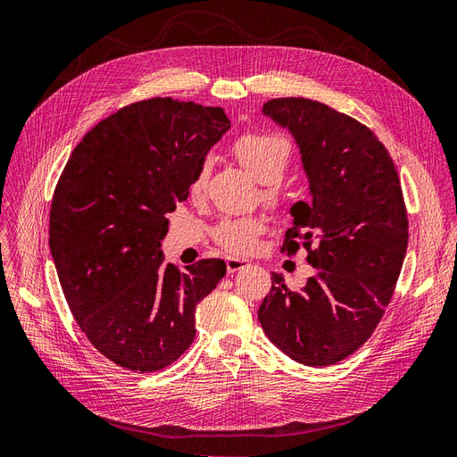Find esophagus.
I'll return each mask as SVG.
<instances>
[{"label": "esophagus", "instance_id": "esophagus-1", "mask_svg": "<svg viewBox=\"0 0 457 457\" xmlns=\"http://www.w3.org/2000/svg\"><path fill=\"white\" fill-rule=\"evenodd\" d=\"M225 262H227V271H228V273H234V271H238V270H242V268L247 266V261L236 259V257H227Z\"/></svg>", "mask_w": 457, "mask_h": 457}]
</instances>
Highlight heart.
<instances>
[{"label": "heart", "mask_w": 457, "mask_h": 457, "mask_svg": "<svg viewBox=\"0 0 457 457\" xmlns=\"http://www.w3.org/2000/svg\"><path fill=\"white\" fill-rule=\"evenodd\" d=\"M232 155L240 165L253 174L254 179L264 184L262 198L273 208L285 203V189L279 179L287 172L292 159V145L281 135L273 133H245L236 138L230 145ZM208 165H200L191 181V193L198 196L206 186ZM264 230V219L261 215H249L240 219H225L219 223L212 236L213 242L228 253H247L253 249L257 236Z\"/></svg>", "instance_id": "b5f03b06"}]
</instances>
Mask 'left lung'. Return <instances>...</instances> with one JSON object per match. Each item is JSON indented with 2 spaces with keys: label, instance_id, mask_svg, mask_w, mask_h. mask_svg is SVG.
<instances>
[{
  "label": "left lung",
  "instance_id": "left-lung-1",
  "mask_svg": "<svg viewBox=\"0 0 457 457\" xmlns=\"http://www.w3.org/2000/svg\"><path fill=\"white\" fill-rule=\"evenodd\" d=\"M262 112L302 154L312 200L290 208L281 251L303 245L315 276L290 290L271 273L259 320L292 360L332 366L371 337L392 300L409 244L403 191L385 144L354 118L303 97L271 99Z\"/></svg>",
  "mask_w": 457,
  "mask_h": 457
}]
</instances>
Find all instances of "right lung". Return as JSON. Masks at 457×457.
I'll use <instances>...</instances> for the list:
<instances>
[{
    "instance_id": "right-lung-1",
    "label": "right lung",
    "mask_w": 457,
    "mask_h": 457,
    "mask_svg": "<svg viewBox=\"0 0 457 457\" xmlns=\"http://www.w3.org/2000/svg\"><path fill=\"white\" fill-rule=\"evenodd\" d=\"M230 127L223 108L154 97L99 121L72 150L50 208V251L72 317L118 366H170L195 339V309L221 259L162 261L167 215Z\"/></svg>"
}]
</instances>
